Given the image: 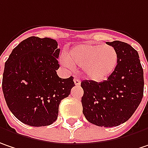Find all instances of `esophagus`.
Listing matches in <instances>:
<instances>
[{
	"instance_id": "obj_1",
	"label": "esophagus",
	"mask_w": 148,
	"mask_h": 148,
	"mask_svg": "<svg viewBox=\"0 0 148 148\" xmlns=\"http://www.w3.org/2000/svg\"><path fill=\"white\" fill-rule=\"evenodd\" d=\"M74 84L76 85V86H79V85H80V79H77V78H75L74 79Z\"/></svg>"
}]
</instances>
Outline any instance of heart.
<instances>
[{
    "mask_svg": "<svg viewBox=\"0 0 148 148\" xmlns=\"http://www.w3.org/2000/svg\"><path fill=\"white\" fill-rule=\"evenodd\" d=\"M64 67L72 69L74 64L83 68L87 78L94 81H103L114 73L118 63V53L110 45L84 42L75 45L62 56Z\"/></svg>",
    "mask_w": 148,
    "mask_h": 148,
    "instance_id": "1",
    "label": "heart"
}]
</instances>
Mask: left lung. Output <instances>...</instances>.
Listing matches in <instances>:
<instances>
[{"label":"left lung","instance_id":"left-lung-1","mask_svg":"<svg viewBox=\"0 0 148 148\" xmlns=\"http://www.w3.org/2000/svg\"><path fill=\"white\" fill-rule=\"evenodd\" d=\"M118 53L114 73L103 82L83 80V114L90 123L112 127L126 122L143 96V69L139 55L128 43L107 42Z\"/></svg>","mask_w":148,"mask_h":148}]
</instances>
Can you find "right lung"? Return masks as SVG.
<instances>
[{"instance_id": "1", "label": "right lung", "mask_w": 148, "mask_h": 148, "mask_svg": "<svg viewBox=\"0 0 148 148\" xmlns=\"http://www.w3.org/2000/svg\"><path fill=\"white\" fill-rule=\"evenodd\" d=\"M59 52L56 40L30 37L14 48L6 60L2 78L5 100L22 123L53 124L61 100L74 86L72 76L61 79L57 74Z\"/></svg>"}]
</instances>
